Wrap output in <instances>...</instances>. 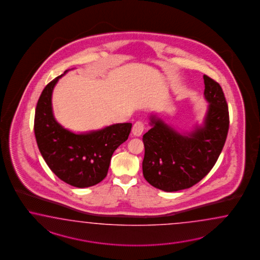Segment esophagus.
<instances>
[{"instance_id": "34e87169", "label": "esophagus", "mask_w": 260, "mask_h": 260, "mask_svg": "<svg viewBox=\"0 0 260 260\" xmlns=\"http://www.w3.org/2000/svg\"><path fill=\"white\" fill-rule=\"evenodd\" d=\"M145 129V125L142 121H137L134 123V126H133V134L134 136H140L141 134H143Z\"/></svg>"}]
</instances>
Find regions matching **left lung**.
<instances>
[{
  "label": "left lung",
  "mask_w": 260,
  "mask_h": 260,
  "mask_svg": "<svg viewBox=\"0 0 260 260\" xmlns=\"http://www.w3.org/2000/svg\"><path fill=\"white\" fill-rule=\"evenodd\" d=\"M204 96L210 103L204 126L189 136L178 134L162 121L151 118L152 127L143 135V174L158 189H186L210 172L224 146L229 111L220 85L204 75Z\"/></svg>",
  "instance_id": "left-lung-1"
}]
</instances>
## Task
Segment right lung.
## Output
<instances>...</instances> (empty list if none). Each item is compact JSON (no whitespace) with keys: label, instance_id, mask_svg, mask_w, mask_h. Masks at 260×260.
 <instances>
[{"label":"right lung","instance_id":"add662e5","mask_svg":"<svg viewBox=\"0 0 260 260\" xmlns=\"http://www.w3.org/2000/svg\"><path fill=\"white\" fill-rule=\"evenodd\" d=\"M64 74L46 85L38 100L36 140L44 161L56 177L75 187H89L105 179L112 154L127 139L132 123L115 124L85 134L63 128L54 118L51 99L55 85Z\"/></svg>","mask_w":260,"mask_h":260}]
</instances>
